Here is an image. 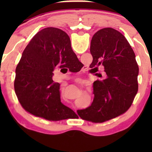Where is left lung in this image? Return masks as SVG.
Here are the masks:
<instances>
[{
  "label": "left lung",
  "mask_w": 152,
  "mask_h": 152,
  "mask_svg": "<svg viewBox=\"0 0 152 152\" xmlns=\"http://www.w3.org/2000/svg\"><path fill=\"white\" fill-rule=\"evenodd\" d=\"M90 52L93 56L90 67L96 73L99 66H104L106 78L94 81L91 105L77 112L83 119L103 123L123 114L132 106L138 91L139 67L126 38L111 28L94 35Z\"/></svg>",
  "instance_id": "obj_1"
}]
</instances>
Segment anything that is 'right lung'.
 <instances>
[{
    "instance_id": "1",
    "label": "right lung",
    "mask_w": 152,
    "mask_h": 152,
    "mask_svg": "<svg viewBox=\"0 0 152 152\" xmlns=\"http://www.w3.org/2000/svg\"><path fill=\"white\" fill-rule=\"evenodd\" d=\"M72 61L78 59L64 31L48 27L33 37L15 69L14 81L15 94L27 112L55 121L76 115L61 102L60 84L52 79L56 66L62 68Z\"/></svg>"
}]
</instances>
